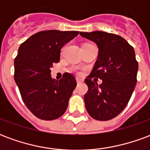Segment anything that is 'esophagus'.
<instances>
[{
  "label": "esophagus",
  "mask_w": 150,
  "mask_h": 150,
  "mask_svg": "<svg viewBox=\"0 0 150 150\" xmlns=\"http://www.w3.org/2000/svg\"><path fill=\"white\" fill-rule=\"evenodd\" d=\"M76 82H77V84H81L82 83H83V81L80 80L79 79H76Z\"/></svg>",
  "instance_id": "1"
}]
</instances>
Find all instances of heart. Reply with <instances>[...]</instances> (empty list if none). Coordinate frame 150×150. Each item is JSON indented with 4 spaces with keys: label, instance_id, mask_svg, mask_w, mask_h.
Masks as SVG:
<instances>
[{
    "label": "heart",
    "instance_id": "obj_1",
    "mask_svg": "<svg viewBox=\"0 0 150 150\" xmlns=\"http://www.w3.org/2000/svg\"><path fill=\"white\" fill-rule=\"evenodd\" d=\"M78 74H79V72H78Z\"/></svg>",
    "mask_w": 150,
    "mask_h": 150
}]
</instances>
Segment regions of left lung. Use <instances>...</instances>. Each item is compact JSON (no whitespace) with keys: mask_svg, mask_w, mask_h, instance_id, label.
<instances>
[{"mask_svg":"<svg viewBox=\"0 0 150 150\" xmlns=\"http://www.w3.org/2000/svg\"><path fill=\"white\" fill-rule=\"evenodd\" d=\"M82 37L96 43L99 53L95 66L85 79L88 91L84 96L86 109L97 120L118 116L129 103L137 83L138 62L135 51L125 38L103 31L80 32ZM103 80L99 85L91 79Z\"/></svg>","mask_w":150,"mask_h":150,"instance_id":"obj_1","label":"left lung"}]
</instances>
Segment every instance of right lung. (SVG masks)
I'll return each mask as SVG.
<instances>
[{"label":"right lung","instance_id":"right-lung-1","mask_svg":"<svg viewBox=\"0 0 150 150\" xmlns=\"http://www.w3.org/2000/svg\"><path fill=\"white\" fill-rule=\"evenodd\" d=\"M79 31H40L21 43L14 59V79L29 110L38 118L52 120L65 112L76 87L75 78L65 73L61 79L50 76L60 59V50Z\"/></svg>","mask_w":150,"mask_h":150}]
</instances>
